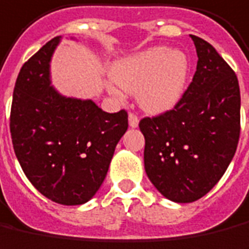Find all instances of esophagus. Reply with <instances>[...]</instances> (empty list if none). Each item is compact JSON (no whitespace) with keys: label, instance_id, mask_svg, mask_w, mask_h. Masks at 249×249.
<instances>
[{"label":"esophagus","instance_id":"1","mask_svg":"<svg viewBox=\"0 0 249 249\" xmlns=\"http://www.w3.org/2000/svg\"><path fill=\"white\" fill-rule=\"evenodd\" d=\"M138 123H140L138 116H137L134 112H130V114H128V124H130V127H137Z\"/></svg>","mask_w":249,"mask_h":249}]
</instances>
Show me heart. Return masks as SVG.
<instances>
[{
	"label": "heart",
	"mask_w": 249,
	"mask_h": 249,
	"mask_svg": "<svg viewBox=\"0 0 249 249\" xmlns=\"http://www.w3.org/2000/svg\"><path fill=\"white\" fill-rule=\"evenodd\" d=\"M188 73V58L181 51L160 46L118 61L111 69V78L122 90L138 93L141 107L157 114L174 108L180 102ZM117 87L109 84L108 90L121 97L122 92Z\"/></svg>",
	"instance_id": "b5f03b06"
}]
</instances>
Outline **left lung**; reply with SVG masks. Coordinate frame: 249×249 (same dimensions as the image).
Returning a JSON list of instances; mask_svg holds the SVG:
<instances>
[{"mask_svg": "<svg viewBox=\"0 0 249 249\" xmlns=\"http://www.w3.org/2000/svg\"><path fill=\"white\" fill-rule=\"evenodd\" d=\"M190 36L198 55L193 82L172 109L140 122L147 178L178 203L198 200L218 183L240 137L237 77L210 43Z\"/></svg>", "mask_w": 249, "mask_h": 249, "instance_id": "left-lung-1", "label": "left lung"}]
</instances>
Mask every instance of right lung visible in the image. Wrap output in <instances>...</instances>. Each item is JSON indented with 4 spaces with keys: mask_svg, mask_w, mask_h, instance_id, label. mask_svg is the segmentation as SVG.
<instances>
[{
    "mask_svg": "<svg viewBox=\"0 0 249 249\" xmlns=\"http://www.w3.org/2000/svg\"><path fill=\"white\" fill-rule=\"evenodd\" d=\"M61 36L47 42L17 75L10 135L24 174L55 203L74 206L93 198L115 147L128 127L127 112L108 114L92 100L58 93L50 62Z\"/></svg>",
    "mask_w": 249,
    "mask_h": 249,
    "instance_id": "1",
    "label": "right lung"
}]
</instances>
